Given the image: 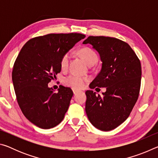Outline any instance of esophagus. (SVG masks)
<instances>
[{"label":"esophagus","instance_id":"1","mask_svg":"<svg viewBox=\"0 0 158 158\" xmlns=\"http://www.w3.org/2000/svg\"><path fill=\"white\" fill-rule=\"evenodd\" d=\"M73 93H74V95H76L77 93H78V90H75V89H73Z\"/></svg>","mask_w":158,"mask_h":158}]
</instances>
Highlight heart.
Wrapping results in <instances>:
<instances>
[{
	"label": "heart",
	"mask_w": 158,
	"mask_h": 158,
	"mask_svg": "<svg viewBox=\"0 0 158 158\" xmlns=\"http://www.w3.org/2000/svg\"><path fill=\"white\" fill-rule=\"evenodd\" d=\"M79 55L84 60L85 63L89 66L94 65L98 60V56L94 50L89 47H84L78 50ZM69 53H65L62 56L60 60V66L61 69H65L69 65ZM89 81L87 77H81L77 74H70L66 77L64 79V83L66 85L71 87L72 89L75 90H81L84 89L85 84Z\"/></svg>",
	"instance_id": "1"
}]
</instances>
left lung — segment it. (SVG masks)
<instances>
[{
    "label": "left lung",
    "mask_w": 158,
    "mask_h": 158,
    "mask_svg": "<svg viewBox=\"0 0 158 158\" xmlns=\"http://www.w3.org/2000/svg\"><path fill=\"white\" fill-rule=\"evenodd\" d=\"M90 44L100 53L102 68L90 84L92 89L105 87L103 97L93 90L85 92V112L90 122L102 131L123 123L138 100L141 86L140 60L126 42L115 37L89 36L83 44Z\"/></svg>",
    "instance_id": "left-lung-1"
}]
</instances>
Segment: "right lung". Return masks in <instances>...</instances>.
Returning <instances> with one entry per match:
<instances>
[{
  "mask_svg": "<svg viewBox=\"0 0 158 158\" xmlns=\"http://www.w3.org/2000/svg\"><path fill=\"white\" fill-rule=\"evenodd\" d=\"M85 37L74 33L34 37L16 58L12 73L16 98L23 115L36 126L49 129L64 118L73 92L60 85L53 93L48 84L60 73L62 56Z\"/></svg>",
  "mask_w": 158,
  "mask_h": 158,
  "instance_id": "1",
  "label": "right lung"
}]
</instances>
